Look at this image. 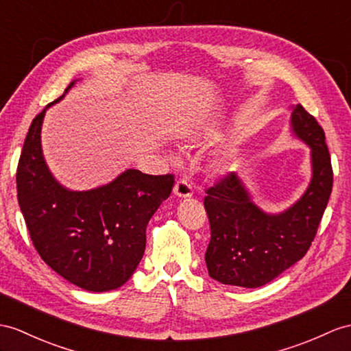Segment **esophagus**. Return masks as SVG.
I'll return each mask as SVG.
<instances>
[{
	"mask_svg": "<svg viewBox=\"0 0 351 351\" xmlns=\"http://www.w3.org/2000/svg\"><path fill=\"white\" fill-rule=\"evenodd\" d=\"M193 193V189L191 183L184 180V178H182V180H178L176 184H174V195L180 196V198H189V196H192Z\"/></svg>",
	"mask_w": 351,
	"mask_h": 351,
	"instance_id": "esophagus-1",
	"label": "esophagus"
}]
</instances>
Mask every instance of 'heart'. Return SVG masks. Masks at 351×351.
Returning a JSON list of instances; mask_svg holds the SVG:
<instances>
[{
	"instance_id": "b5f03b06",
	"label": "heart",
	"mask_w": 351,
	"mask_h": 351,
	"mask_svg": "<svg viewBox=\"0 0 351 351\" xmlns=\"http://www.w3.org/2000/svg\"><path fill=\"white\" fill-rule=\"evenodd\" d=\"M230 169V162H228L225 158H217L215 160H211L210 164V171L215 176H223Z\"/></svg>"
}]
</instances>
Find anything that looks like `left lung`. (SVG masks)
<instances>
[{
	"label": "left lung",
	"mask_w": 351,
	"mask_h": 351,
	"mask_svg": "<svg viewBox=\"0 0 351 351\" xmlns=\"http://www.w3.org/2000/svg\"><path fill=\"white\" fill-rule=\"evenodd\" d=\"M290 125L311 149L313 177L292 207L268 215L256 205L237 174L230 173L204 199L211 238L205 252L208 274L223 285L261 287L301 261L317 234L332 192L333 173L324 131L301 104Z\"/></svg>",
	"instance_id": "1"
}]
</instances>
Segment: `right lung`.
<instances>
[{"mask_svg":"<svg viewBox=\"0 0 351 351\" xmlns=\"http://www.w3.org/2000/svg\"><path fill=\"white\" fill-rule=\"evenodd\" d=\"M64 95L29 126L16 173L18 201L40 258L70 283L107 292L123 286L138 267L147 223L173 191L174 176L126 169L111 183L82 192L58 183L43 156L41 125L46 110Z\"/></svg>","mask_w":351,"mask_h":351,"instance_id":"add662e5","label":"right lung"}]
</instances>
